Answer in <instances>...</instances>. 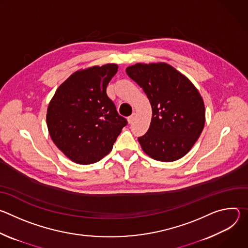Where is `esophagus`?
Here are the masks:
<instances>
[{
	"instance_id": "esophagus-1",
	"label": "esophagus",
	"mask_w": 248,
	"mask_h": 248,
	"mask_svg": "<svg viewBox=\"0 0 248 248\" xmlns=\"http://www.w3.org/2000/svg\"><path fill=\"white\" fill-rule=\"evenodd\" d=\"M135 117H136V114H135V113H133L130 117H128V118H127L128 124H132V123L134 122V120H135Z\"/></svg>"
}]
</instances>
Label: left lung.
Wrapping results in <instances>:
<instances>
[{
    "mask_svg": "<svg viewBox=\"0 0 248 248\" xmlns=\"http://www.w3.org/2000/svg\"><path fill=\"white\" fill-rule=\"evenodd\" d=\"M125 70L143 89L152 107L149 129L138 137L141 148L161 162L183 158L205 124V107L199 91L185 75L166 62H139Z\"/></svg>",
    "mask_w": 248,
    "mask_h": 248,
    "instance_id": "1",
    "label": "left lung"
}]
</instances>
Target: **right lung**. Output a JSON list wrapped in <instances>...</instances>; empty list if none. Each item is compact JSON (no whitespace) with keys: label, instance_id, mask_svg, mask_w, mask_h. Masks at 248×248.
Listing matches in <instances>:
<instances>
[{"label":"right lung","instance_id":"add662e5","mask_svg":"<svg viewBox=\"0 0 248 248\" xmlns=\"http://www.w3.org/2000/svg\"><path fill=\"white\" fill-rule=\"evenodd\" d=\"M118 67L107 63L78 70L59 86L49 103L50 136L75 163L93 164L108 155L127 124L106 93Z\"/></svg>","mask_w":248,"mask_h":248}]
</instances>
